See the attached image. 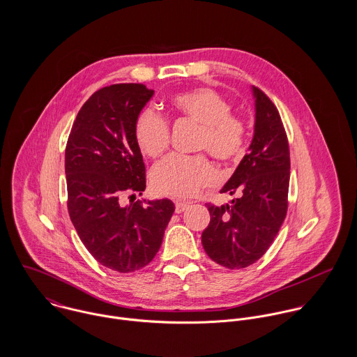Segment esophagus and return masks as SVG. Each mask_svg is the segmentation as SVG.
<instances>
[{
  "instance_id": "1",
  "label": "esophagus",
  "mask_w": 357,
  "mask_h": 357,
  "mask_svg": "<svg viewBox=\"0 0 357 357\" xmlns=\"http://www.w3.org/2000/svg\"><path fill=\"white\" fill-rule=\"evenodd\" d=\"M190 207V204L185 202H176V213H183Z\"/></svg>"
}]
</instances>
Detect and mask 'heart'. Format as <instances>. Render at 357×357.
<instances>
[{"label": "heart", "mask_w": 357, "mask_h": 357, "mask_svg": "<svg viewBox=\"0 0 357 357\" xmlns=\"http://www.w3.org/2000/svg\"><path fill=\"white\" fill-rule=\"evenodd\" d=\"M167 108L173 118L198 125L197 151H207L221 162L236 160L245 153L248 125L241 115L231 112V102L218 91L198 86L176 93ZM133 139L144 156L158 158L169 146V123L153 111L144 109L135 119ZM215 181L217 170L204 153L170 155L151 172L153 191L174 199L192 198Z\"/></svg>", "instance_id": "obj_1"}]
</instances>
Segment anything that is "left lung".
<instances>
[{
  "label": "left lung",
  "instance_id": "8db88e82",
  "mask_svg": "<svg viewBox=\"0 0 357 357\" xmlns=\"http://www.w3.org/2000/svg\"><path fill=\"white\" fill-rule=\"evenodd\" d=\"M255 137L222 194H238L231 206L206 204L210 222L202 234L207 255L221 266L241 269L255 264L272 245L289 207L290 150L280 114L253 88Z\"/></svg>",
  "mask_w": 357,
  "mask_h": 357
}]
</instances>
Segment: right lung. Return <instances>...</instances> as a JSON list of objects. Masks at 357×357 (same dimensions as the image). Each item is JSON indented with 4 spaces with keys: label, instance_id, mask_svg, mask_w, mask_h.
Wrapping results in <instances>:
<instances>
[{
    "label": "right lung",
    "instance_id": "add662e5",
    "mask_svg": "<svg viewBox=\"0 0 357 357\" xmlns=\"http://www.w3.org/2000/svg\"><path fill=\"white\" fill-rule=\"evenodd\" d=\"M153 91L114 84L81 107L66 146L67 208L88 252L104 266L130 273L158 253L174 213L170 199L123 204L146 190V166L133 123Z\"/></svg>",
    "mask_w": 357,
    "mask_h": 357
}]
</instances>
